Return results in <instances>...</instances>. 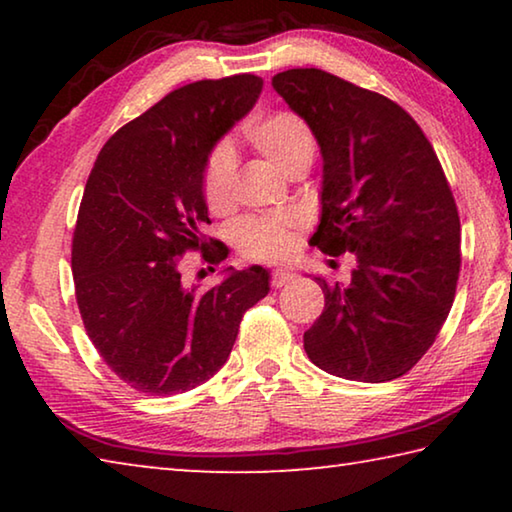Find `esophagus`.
I'll use <instances>...</instances> for the list:
<instances>
[{"mask_svg": "<svg viewBox=\"0 0 512 512\" xmlns=\"http://www.w3.org/2000/svg\"><path fill=\"white\" fill-rule=\"evenodd\" d=\"M293 275L291 271H284V268H275V271L271 273V287H275V289H280V287H284V284H289V282H293Z\"/></svg>", "mask_w": 512, "mask_h": 512, "instance_id": "1", "label": "esophagus"}]
</instances>
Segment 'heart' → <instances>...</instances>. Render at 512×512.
<instances>
[{"mask_svg": "<svg viewBox=\"0 0 512 512\" xmlns=\"http://www.w3.org/2000/svg\"><path fill=\"white\" fill-rule=\"evenodd\" d=\"M244 140L287 176L300 167H309L316 151V137L309 124L291 110H275L246 121ZM232 192L235 160L225 146H214L205 155L201 171L203 203L212 214H223L232 205ZM300 228L302 219L298 214L246 216L232 228V241L241 257L253 262H273L291 253Z\"/></svg>", "mask_w": 512, "mask_h": 512, "instance_id": "b5f03b06", "label": "heart"}]
</instances>
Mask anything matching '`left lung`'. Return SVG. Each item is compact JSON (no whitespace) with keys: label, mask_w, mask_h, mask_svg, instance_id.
<instances>
[{"label":"left lung","mask_w":512,"mask_h":512,"mask_svg":"<svg viewBox=\"0 0 512 512\" xmlns=\"http://www.w3.org/2000/svg\"><path fill=\"white\" fill-rule=\"evenodd\" d=\"M273 88L323 153L311 246L357 257L345 287L316 277L325 309L305 352L343 379L402 377L436 341L461 271V221L438 155L402 106L323 69H287Z\"/></svg>","instance_id":"8db88e82"}]
</instances>
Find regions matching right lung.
<instances>
[{
	"mask_svg": "<svg viewBox=\"0 0 512 512\" xmlns=\"http://www.w3.org/2000/svg\"><path fill=\"white\" fill-rule=\"evenodd\" d=\"M264 81L235 74L169 92L103 146L72 239L79 311L108 368L146 395L192 391L230 357L246 311L268 293L262 266L210 291L183 287L180 257L228 253L210 223L201 171L212 146L255 106Z\"/></svg>",
	"mask_w": 512,
	"mask_h": 512,
	"instance_id": "obj_1",
	"label": "right lung"
}]
</instances>
